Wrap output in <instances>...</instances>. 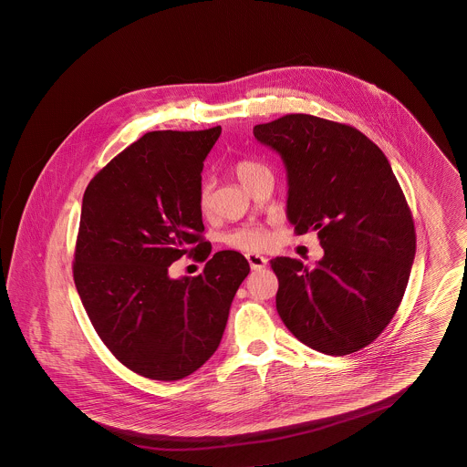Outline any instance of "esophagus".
Here are the masks:
<instances>
[{"label": "esophagus", "instance_id": "1", "mask_svg": "<svg viewBox=\"0 0 467 467\" xmlns=\"http://www.w3.org/2000/svg\"><path fill=\"white\" fill-rule=\"evenodd\" d=\"M246 261H248V265H250L254 271H261L267 265L266 257H263L259 254H246Z\"/></svg>", "mask_w": 467, "mask_h": 467}]
</instances>
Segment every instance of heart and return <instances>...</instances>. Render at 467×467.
Returning <instances> with one entry per match:
<instances>
[{
  "label": "heart",
  "instance_id": "b5f03b06",
  "mask_svg": "<svg viewBox=\"0 0 467 467\" xmlns=\"http://www.w3.org/2000/svg\"><path fill=\"white\" fill-rule=\"evenodd\" d=\"M265 170L266 168L261 162L252 161V159H242L234 164V175L244 185H246L252 178ZM212 200H213V185L210 182H206V183H202L200 192V208L202 213H208L212 210ZM225 244H231L234 248H240V250H246V252H257L271 244V233L263 225H246V227H240V229H234L233 233H229L225 236Z\"/></svg>",
  "mask_w": 467,
  "mask_h": 467
}]
</instances>
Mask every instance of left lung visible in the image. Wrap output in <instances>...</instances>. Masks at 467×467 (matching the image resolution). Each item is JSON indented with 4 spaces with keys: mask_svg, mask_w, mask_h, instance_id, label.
<instances>
[{
    "mask_svg": "<svg viewBox=\"0 0 467 467\" xmlns=\"http://www.w3.org/2000/svg\"><path fill=\"white\" fill-rule=\"evenodd\" d=\"M287 170V219L317 231L310 269L276 257V310L313 350L348 356L375 341L400 308L415 259L413 217L385 154L356 128L290 113L254 128Z\"/></svg>",
    "mask_w": 467,
    "mask_h": 467,
    "instance_id": "obj_1",
    "label": "left lung"
}]
</instances>
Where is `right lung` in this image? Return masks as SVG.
I'll return each mask as SVG.
<instances>
[{
  "label": "right lung",
  "mask_w": 467,
  "mask_h": 467,
  "mask_svg": "<svg viewBox=\"0 0 467 467\" xmlns=\"http://www.w3.org/2000/svg\"><path fill=\"white\" fill-rule=\"evenodd\" d=\"M223 128L143 134L89 182L73 280L101 341L134 373L173 381L221 345L234 294L250 266L240 252L202 240V162ZM207 265L169 278L183 254Z\"/></svg>",
  "instance_id": "1"
}]
</instances>
